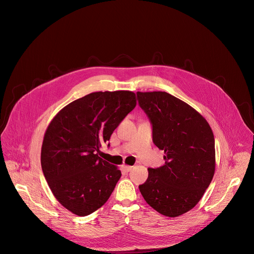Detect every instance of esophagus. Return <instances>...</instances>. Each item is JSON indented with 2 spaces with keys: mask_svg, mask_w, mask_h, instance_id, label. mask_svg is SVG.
Masks as SVG:
<instances>
[{
  "mask_svg": "<svg viewBox=\"0 0 254 254\" xmlns=\"http://www.w3.org/2000/svg\"><path fill=\"white\" fill-rule=\"evenodd\" d=\"M123 168H124V170H125L126 172H129V171L132 169L131 166H127V165H124Z\"/></svg>",
  "mask_w": 254,
  "mask_h": 254,
  "instance_id": "obj_1",
  "label": "esophagus"
}]
</instances>
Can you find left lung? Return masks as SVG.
<instances>
[{
	"label": "left lung",
	"mask_w": 254,
	"mask_h": 254,
	"mask_svg": "<svg viewBox=\"0 0 254 254\" xmlns=\"http://www.w3.org/2000/svg\"><path fill=\"white\" fill-rule=\"evenodd\" d=\"M136 94L153 125V141L165 153L163 167L148 169L140 194L162 215L181 216L197 205L213 179V131L195 108L168 92Z\"/></svg>",
	"instance_id": "left-lung-1"
}]
</instances>
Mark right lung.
<instances>
[{
	"instance_id": "add662e5",
	"label": "right lung",
	"mask_w": 254,
	"mask_h": 254,
	"mask_svg": "<svg viewBox=\"0 0 254 254\" xmlns=\"http://www.w3.org/2000/svg\"><path fill=\"white\" fill-rule=\"evenodd\" d=\"M136 105L128 90L98 91L70 102L48 125L41 166L57 201L77 216H87L111 197L122 173L98 157L102 142Z\"/></svg>"
}]
</instances>
